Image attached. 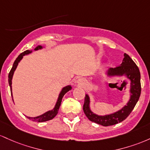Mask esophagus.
Masks as SVG:
<instances>
[{
	"instance_id": "1",
	"label": "esophagus",
	"mask_w": 150,
	"mask_h": 150,
	"mask_svg": "<svg viewBox=\"0 0 150 150\" xmlns=\"http://www.w3.org/2000/svg\"><path fill=\"white\" fill-rule=\"evenodd\" d=\"M85 80L83 79H79L78 80L76 81V83L80 86H83V84H85Z\"/></svg>"
}]
</instances>
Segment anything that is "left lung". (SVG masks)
Returning a JSON list of instances; mask_svg holds the SVG:
<instances>
[{"instance_id": "left-lung-1", "label": "left lung", "mask_w": 150, "mask_h": 150, "mask_svg": "<svg viewBox=\"0 0 150 150\" xmlns=\"http://www.w3.org/2000/svg\"><path fill=\"white\" fill-rule=\"evenodd\" d=\"M106 74L109 77L125 76L130 81L129 100L120 110L105 115H98L91 111L90 98L86 94L83 110L86 116L92 122L103 126H110L117 124L127 118L138 101L141 93L140 72L136 64L127 54H124L122 63L115 68H110Z\"/></svg>"}]
</instances>
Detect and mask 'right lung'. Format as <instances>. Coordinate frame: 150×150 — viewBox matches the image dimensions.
<instances>
[{
	"mask_svg": "<svg viewBox=\"0 0 150 150\" xmlns=\"http://www.w3.org/2000/svg\"><path fill=\"white\" fill-rule=\"evenodd\" d=\"M43 47H44L41 46V45H38V47H36L35 48L34 50L35 51H37V50H42ZM32 52H33L32 50H26V51H25L24 52L21 53L19 56L17 57L16 61H15L14 63H13V67H12L11 71H10L9 74H8V83H9L10 88H11L12 98H13V93H12V79H13V74H14L15 71H16L18 64H19V62H21L22 59L23 58V56H25V55H27V54H29L32 53ZM71 88H72L71 86L69 85V86H67L64 87V88L62 89L61 92H60L59 94V97L58 98H57L56 104H55L54 107L52 110H48V111H47L46 112H45V113H43L42 115L37 116V117H28V116H27V117H28V119H30V120L35 121V122H45V121H48V120H52V119H53L54 117L57 115V114L58 113L60 105H61L62 98H63L65 94H66L69 91H70Z\"/></svg>",
	"mask_w": 150,
	"mask_h": 150,
	"instance_id": "add662e5",
	"label": "right lung"
}]
</instances>
